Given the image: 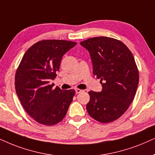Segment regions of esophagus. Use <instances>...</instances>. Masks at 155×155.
Returning <instances> with one entry per match:
<instances>
[{"label":"esophagus","mask_w":155,"mask_h":155,"mask_svg":"<svg viewBox=\"0 0 155 155\" xmlns=\"http://www.w3.org/2000/svg\"><path fill=\"white\" fill-rule=\"evenodd\" d=\"M75 91H76V94H80V93L83 92V90L79 89V88H76V89H75Z\"/></svg>","instance_id":"esophagus-1"}]
</instances>
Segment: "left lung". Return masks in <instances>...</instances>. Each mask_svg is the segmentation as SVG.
<instances>
[{"instance_id":"left-lung-1","label":"left lung","mask_w":155,"mask_h":155,"mask_svg":"<svg viewBox=\"0 0 155 155\" xmlns=\"http://www.w3.org/2000/svg\"><path fill=\"white\" fill-rule=\"evenodd\" d=\"M80 45L89 52L93 73L103 88L101 92H88L86 110L98 122H113L127 110L137 91L139 72L133 54L122 42L107 37L88 39Z\"/></svg>"}]
</instances>
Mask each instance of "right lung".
<instances>
[{"mask_svg":"<svg viewBox=\"0 0 155 155\" xmlns=\"http://www.w3.org/2000/svg\"><path fill=\"white\" fill-rule=\"evenodd\" d=\"M76 42L42 40L25 53L15 74V91L26 112L37 122L53 125L62 120L75 94L74 89L52 88L64 54Z\"/></svg>","mask_w":155,"mask_h":155,"instance_id":"add662e5","label":"right lung"}]
</instances>
